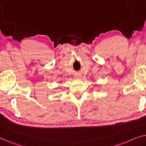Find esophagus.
Returning <instances> with one entry per match:
<instances>
[{
    "instance_id": "esophagus-1",
    "label": "esophagus",
    "mask_w": 146,
    "mask_h": 146,
    "mask_svg": "<svg viewBox=\"0 0 146 146\" xmlns=\"http://www.w3.org/2000/svg\"><path fill=\"white\" fill-rule=\"evenodd\" d=\"M80 78V75H76V78Z\"/></svg>"
}]
</instances>
